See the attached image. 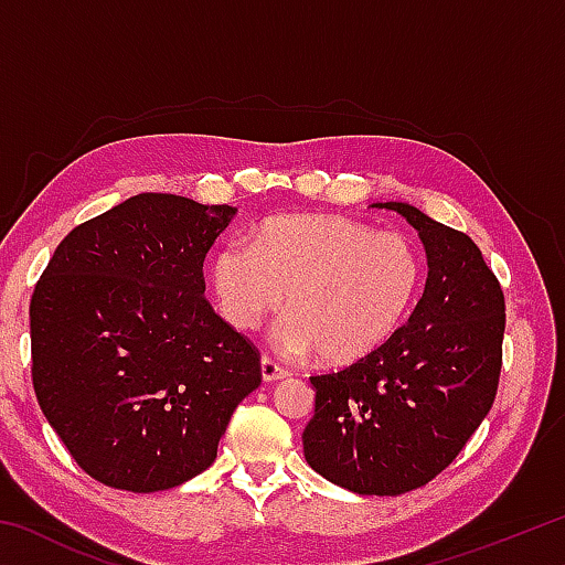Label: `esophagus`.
<instances>
[{
	"mask_svg": "<svg viewBox=\"0 0 565 565\" xmlns=\"http://www.w3.org/2000/svg\"><path fill=\"white\" fill-rule=\"evenodd\" d=\"M289 376V371H286L284 366H279V363L271 361V359H262V379L266 381V384H271V381H281Z\"/></svg>",
	"mask_w": 565,
	"mask_h": 565,
	"instance_id": "obj_1",
	"label": "esophagus"
}]
</instances>
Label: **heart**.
<instances>
[{
	"label": "heart",
	"mask_w": 565,
	"mask_h": 565,
	"mask_svg": "<svg viewBox=\"0 0 565 565\" xmlns=\"http://www.w3.org/2000/svg\"><path fill=\"white\" fill-rule=\"evenodd\" d=\"M224 319L254 331L284 309L279 349L299 356L319 351L329 366L374 356L414 311L424 264L401 234L333 214L274 216L256 228V244L228 238L212 262Z\"/></svg>",
	"instance_id": "1"
}]
</instances>
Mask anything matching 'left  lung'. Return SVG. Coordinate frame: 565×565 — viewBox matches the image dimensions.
<instances>
[{
    "label": "left lung",
    "instance_id": "8db88e82",
    "mask_svg": "<svg viewBox=\"0 0 565 565\" xmlns=\"http://www.w3.org/2000/svg\"><path fill=\"white\" fill-rule=\"evenodd\" d=\"M428 279L414 313L384 349L339 374L311 376L313 416L303 456L327 481L359 495H398L436 478L493 406L505 303L481 248L404 202Z\"/></svg>",
    "mask_w": 565,
    "mask_h": 565
}]
</instances>
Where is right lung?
I'll return each mask as SVG.
<instances>
[{"label": "right lung", "mask_w": 565, "mask_h": 565, "mask_svg": "<svg viewBox=\"0 0 565 565\" xmlns=\"http://www.w3.org/2000/svg\"><path fill=\"white\" fill-rule=\"evenodd\" d=\"M236 209L137 194L72 228L30 306L32 381L66 451L111 489L154 493L214 463L259 353L204 299Z\"/></svg>", "instance_id": "right-lung-1"}]
</instances>
